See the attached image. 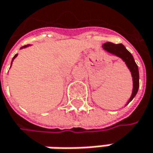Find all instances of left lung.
Instances as JSON below:
<instances>
[{"label":"left lung","mask_w":153,"mask_h":153,"mask_svg":"<svg viewBox=\"0 0 153 153\" xmlns=\"http://www.w3.org/2000/svg\"><path fill=\"white\" fill-rule=\"evenodd\" d=\"M102 48L107 53L120 57L124 62L127 67L128 68L129 71L131 72L132 80H133V90H132V94L128 101V104L134 99V97L137 95V91H138V87H139L138 67H137V63L135 62V60H134L132 54L126 49V48L123 44H114L111 42H106L105 44H103Z\"/></svg>","instance_id":"1"}]
</instances>
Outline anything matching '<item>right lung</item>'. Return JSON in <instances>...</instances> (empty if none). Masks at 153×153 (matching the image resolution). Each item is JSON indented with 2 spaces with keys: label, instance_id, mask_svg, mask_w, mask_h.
<instances>
[{
  "label": "right lung",
  "instance_id": "obj_1",
  "mask_svg": "<svg viewBox=\"0 0 153 153\" xmlns=\"http://www.w3.org/2000/svg\"><path fill=\"white\" fill-rule=\"evenodd\" d=\"M27 47H30V45H26V46H24V47H22V48H20V49H23V48H27ZM17 56V54H15V56L13 57V59H12V62L14 61V59L16 58ZM12 62H11V65H12Z\"/></svg>",
  "mask_w": 153,
  "mask_h": 153
}]
</instances>
